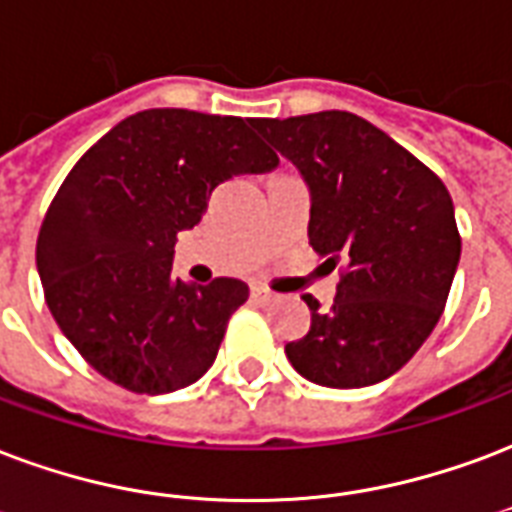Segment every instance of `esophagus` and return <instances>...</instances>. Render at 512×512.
Segmentation results:
<instances>
[{
	"label": "esophagus",
	"instance_id": "34e87169",
	"mask_svg": "<svg viewBox=\"0 0 512 512\" xmlns=\"http://www.w3.org/2000/svg\"><path fill=\"white\" fill-rule=\"evenodd\" d=\"M251 299L256 302V305H275V302H278V294L267 286H253Z\"/></svg>",
	"mask_w": 512,
	"mask_h": 512
}]
</instances>
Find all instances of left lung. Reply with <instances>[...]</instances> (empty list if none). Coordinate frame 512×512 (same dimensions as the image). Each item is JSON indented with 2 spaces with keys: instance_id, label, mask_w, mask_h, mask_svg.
I'll use <instances>...</instances> for the list:
<instances>
[{
  "instance_id": "left-lung-1",
  "label": "left lung",
  "mask_w": 512,
  "mask_h": 512,
  "mask_svg": "<svg viewBox=\"0 0 512 512\" xmlns=\"http://www.w3.org/2000/svg\"><path fill=\"white\" fill-rule=\"evenodd\" d=\"M310 188L307 237L332 270L329 313L305 297L313 324L286 345L310 383L361 388L402 370L445 310L461 237L448 188L378 126L345 110L256 118Z\"/></svg>"
}]
</instances>
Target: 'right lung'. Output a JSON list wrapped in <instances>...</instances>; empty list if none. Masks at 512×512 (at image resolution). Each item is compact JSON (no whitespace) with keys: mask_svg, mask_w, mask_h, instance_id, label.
Instances as JSON below:
<instances>
[{"mask_svg":"<svg viewBox=\"0 0 512 512\" xmlns=\"http://www.w3.org/2000/svg\"><path fill=\"white\" fill-rule=\"evenodd\" d=\"M253 118L156 107L88 148L56 191L37 237L45 302L99 375L134 394L191 386L218 356L248 286L172 278L175 240L213 188L278 167Z\"/></svg>","mask_w":512,"mask_h":512,"instance_id":"1","label":"right lung"}]
</instances>
